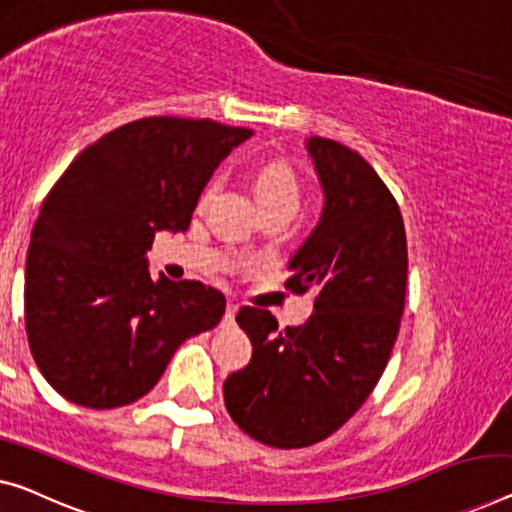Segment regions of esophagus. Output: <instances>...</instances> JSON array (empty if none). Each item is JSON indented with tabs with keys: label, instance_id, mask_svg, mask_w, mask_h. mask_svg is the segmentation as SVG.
Instances as JSON below:
<instances>
[{
	"label": "esophagus",
	"instance_id": "1",
	"mask_svg": "<svg viewBox=\"0 0 512 512\" xmlns=\"http://www.w3.org/2000/svg\"><path fill=\"white\" fill-rule=\"evenodd\" d=\"M236 310H239V303H236V301H227V308H225V317H223V322H225V324H234Z\"/></svg>",
	"mask_w": 512,
	"mask_h": 512
}]
</instances>
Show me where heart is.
<instances>
[{
	"label": "heart",
	"instance_id": "1",
	"mask_svg": "<svg viewBox=\"0 0 512 512\" xmlns=\"http://www.w3.org/2000/svg\"><path fill=\"white\" fill-rule=\"evenodd\" d=\"M220 183H223V177L216 174V177L204 186L200 195V209L207 207L213 200V195L220 190ZM255 190L264 211L276 207L299 209L301 204V179L299 174L294 172V167L285 163V160H271V163H266L262 170L257 172Z\"/></svg>",
	"mask_w": 512,
	"mask_h": 512
}]
</instances>
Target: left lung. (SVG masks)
Listing matches in <instances>:
<instances>
[{
  "mask_svg": "<svg viewBox=\"0 0 512 512\" xmlns=\"http://www.w3.org/2000/svg\"><path fill=\"white\" fill-rule=\"evenodd\" d=\"M308 151L324 211L285 287L315 294V312L280 331L269 310L241 308L253 358L223 384L232 421L273 448L317 444L356 414L391 358L407 292L402 213L375 167L326 137Z\"/></svg>",
  "mask_w": 512,
  "mask_h": 512,
  "instance_id": "obj_1",
  "label": "left lung"
}]
</instances>
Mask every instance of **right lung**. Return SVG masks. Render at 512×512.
I'll list each match as a JSON object with an SVG mask.
<instances>
[{"mask_svg": "<svg viewBox=\"0 0 512 512\" xmlns=\"http://www.w3.org/2000/svg\"><path fill=\"white\" fill-rule=\"evenodd\" d=\"M253 135L211 119L147 117L82 149L45 197L25 271V326L48 384L89 409L147 395L225 296L149 276L160 230L186 232L220 160Z\"/></svg>", "mask_w": 512, "mask_h": 512, "instance_id": "add662e5", "label": "right lung"}]
</instances>
